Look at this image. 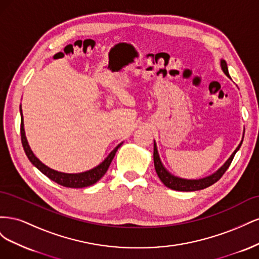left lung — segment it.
<instances>
[{"label": "left lung", "mask_w": 259, "mask_h": 259, "mask_svg": "<svg viewBox=\"0 0 259 259\" xmlns=\"http://www.w3.org/2000/svg\"><path fill=\"white\" fill-rule=\"evenodd\" d=\"M221 67L222 70L224 71V73L230 77L229 75V71H228V67H227V62L226 60L222 59L221 60ZM243 139L241 140V143L239 144V146L236 148V150L233 151V153L230 155V158L225 162L224 165L218 168L214 174H211L209 176H206L204 178H200V179H185V178H180L177 176H174L173 174H170L169 171L164 167L163 163L160 159V155L158 152V148H156V144L154 142L153 144V161H154V168L156 174H158L159 178L161 182L165 185L169 189L173 190H177V191H197V190H202L204 188H207L209 186H211L213 184H215L217 180L221 179V177L225 174V171L228 169V167L230 166V164L234 158V154L237 153V151L240 149L241 145H242Z\"/></svg>", "instance_id": "8db88e82"}]
</instances>
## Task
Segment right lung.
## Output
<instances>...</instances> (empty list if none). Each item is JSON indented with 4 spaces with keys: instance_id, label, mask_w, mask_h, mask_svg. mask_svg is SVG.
<instances>
[{
    "instance_id": "add662e5",
    "label": "right lung",
    "mask_w": 259,
    "mask_h": 259,
    "mask_svg": "<svg viewBox=\"0 0 259 259\" xmlns=\"http://www.w3.org/2000/svg\"><path fill=\"white\" fill-rule=\"evenodd\" d=\"M20 114H21V123H20V135H21V144L23 147V150H25L28 159L30 162L33 164V165L40 170L42 173L48 176L50 179H52L53 182L57 183L58 185H61L64 187L68 188H84V187H89L94 184H96L98 180L103 177L106 171L108 170L109 166L114 158L115 152L117 151V149L121 147V144L117 145L113 150L109 153L107 158L101 162L99 165L96 167H94L90 170L83 171V173H77V174H68V173H61V171L55 170L49 166H46L44 163H42L40 160H38L36 156L34 155L33 151L31 150V148L28 144V140L26 137V133H25V127H23V116H22V110H21V106H20Z\"/></svg>"
}]
</instances>
